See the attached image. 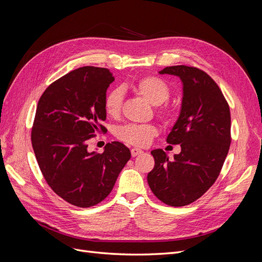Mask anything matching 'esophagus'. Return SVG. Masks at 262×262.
I'll list each match as a JSON object with an SVG mask.
<instances>
[{
	"mask_svg": "<svg viewBox=\"0 0 262 262\" xmlns=\"http://www.w3.org/2000/svg\"><path fill=\"white\" fill-rule=\"evenodd\" d=\"M130 152H132V156H133V157H137V156L141 155V154L143 152V151L140 150V149H138V148H133V149L130 150Z\"/></svg>",
	"mask_w": 262,
	"mask_h": 262,
	"instance_id": "34e87169",
	"label": "esophagus"
}]
</instances>
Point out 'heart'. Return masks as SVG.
<instances>
[{"label":"heart","mask_w":262,"mask_h":262,"mask_svg":"<svg viewBox=\"0 0 262 262\" xmlns=\"http://www.w3.org/2000/svg\"><path fill=\"white\" fill-rule=\"evenodd\" d=\"M133 88L136 90L151 104L160 105L168 99L171 94L167 82L159 76L147 75L137 79L133 83ZM123 106V92L121 89L110 91L104 99L105 114L111 119H117L121 115ZM161 119L165 122H170L172 114L166 108L159 112ZM158 134L154 125H138L129 124L122 127L117 132V137L121 140L134 146H146Z\"/></svg>","instance_id":"1"}]
</instances>
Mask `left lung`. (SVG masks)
<instances>
[{
	"mask_svg": "<svg viewBox=\"0 0 262 262\" xmlns=\"http://www.w3.org/2000/svg\"><path fill=\"white\" fill-rule=\"evenodd\" d=\"M159 73L183 82L181 113L166 138L181 145V154L171 161L162 149L151 151L155 167L147 180L158 199L183 207L204 195L221 172L231 145L230 106L216 82L197 67L168 66Z\"/></svg>",
	"mask_w": 262,
	"mask_h": 262,
	"instance_id": "1",
	"label": "left lung"
}]
</instances>
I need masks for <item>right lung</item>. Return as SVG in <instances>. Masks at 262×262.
I'll return each mask as SVG.
<instances>
[{"mask_svg": "<svg viewBox=\"0 0 262 262\" xmlns=\"http://www.w3.org/2000/svg\"><path fill=\"white\" fill-rule=\"evenodd\" d=\"M114 81L107 69L83 66L52 82L39 99L31 143L48 185L69 204L89 208L105 199L130 159L122 142L106 143L102 154L88 150L104 133V99Z\"/></svg>", "mask_w": 262, "mask_h": 262, "instance_id": "add662e5", "label": "right lung"}]
</instances>
